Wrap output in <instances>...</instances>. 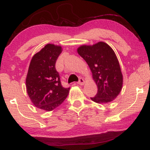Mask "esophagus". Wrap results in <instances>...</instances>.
<instances>
[{
    "mask_svg": "<svg viewBox=\"0 0 150 150\" xmlns=\"http://www.w3.org/2000/svg\"><path fill=\"white\" fill-rule=\"evenodd\" d=\"M84 83H85V81H84L83 79V78H79V81L77 82V83L79 84V85H83L84 84Z\"/></svg>",
    "mask_w": 150,
    "mask_h": 150,
    "instance_id": "1",
    "label": "esophagus"
}]
</instances>
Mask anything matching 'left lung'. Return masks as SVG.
Returning <instances> with one entry per match:
<instances>
[{
    "mask_svg": "<svg viewBox=\"0 0 150 150\" xmlns=\"http://www.w3.org/2000/svg\"><path fill=\"white\" fill-rule=\"evenodd\" d=\"M77 52L91 69L97 86V93L92 101L107 103L116 98L122 90L123 75L113 50L104 42L92 46L82 45Z\"/></svg>",
    "mask_w": 150,
    "mask_h": 150,
    "instance_id": "obj_1",
    "label": "left lung"
}]
</instances>
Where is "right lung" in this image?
<instances>
[{"label":"right lung","mask_w":150,"mask_h":150,"mask_svg":"<svg viewBox=\"0 0 150 150\" xmlns=\"http://www.w3.org/2000/svg\"><path fill=\"white\" fill-rule=\"evenodd\" d=\"M62 51L60 46L47 44L33 57L26 78L27 93L33 105L50 111L67 98L69 87H63L55 64Z\"/></svg>","instance_id":"1"}]
</instances>
